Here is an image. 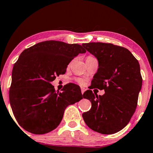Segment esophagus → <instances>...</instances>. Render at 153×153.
<instances>
[{"instance_id":"34e87169","label":"esophagus","mask_w":153,"mask_h":153,"mask_svg":"<svg viewBox=\"0 0 153 153\" xmlns=\"http://www.w3.org/2000/svg\"><path fill=\"white\" fill-rule=\"evenodd\" d=\"M85 91H86V88H83V87H82V88H81V92H82V94H83V93H84V92H85Z\"/></svg>"}]
</instances>
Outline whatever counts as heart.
<instances>
[{
	"instance_id": "b5f03b06",
	"label": "heart",
	"mask_w": 153,
	"mask_h": 153,
	"mask_svg": "<svg viewBox=\"0 0 153 153\" xmlns=\"http://www.w3.org/2000/svg\"><path fill=\"white\" fill-rule=\"evenodd\" d=\"M91 57H93V56H87V58H91ZM87 58H86V59H87ZM76 81L79 84H81V85H82V84H84L83 79H81V78H76Z\"/></svg>"
}]
</instances>
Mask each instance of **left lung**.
Masks as SVG:
<instances>
[{"label": "left lung", "mask_w": 153, "mask_h": 153, "mask_svg": "<svg viewBox=\"0 0 153 153\" xmlns=\"http://www.w3.org/2000/svg\"><path fill=\"white\" fill-rule=\"evenodd\" d=\"M98 60L99 68L90 89L104 90L97 95L87 90L83 97L91 102V110L82 114L89 128L102 134H113L126 127L134 114L142 77L140 64L129 50L112 43H82Z\"/></svg>", "instance_id": "left-lung-1"}]
</instances>
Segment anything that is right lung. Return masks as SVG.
I'll list each match as a JSON object with an SVG mask.
<instances>
[{
  "label": "right lung",
  "mask_w": 153,
  "mask_h": 153,
  "mask_svg": "<svg viewBox=\"0 0 153 153\" xmlns=\"http://www.w3.org/2000/svg\"><path fill=\"white\" fill-rule=\"evenodd\" d=\"M81 45L50 40L24 50L13 65L9 101L17 122L24 130L44 134L55 129L69 105L83 98L76 84L68 83L62 93L51 82L64 74L67 65L79 53Z\"/></svg>",
  "instance_id": "obj_1"
}]
</instances>
